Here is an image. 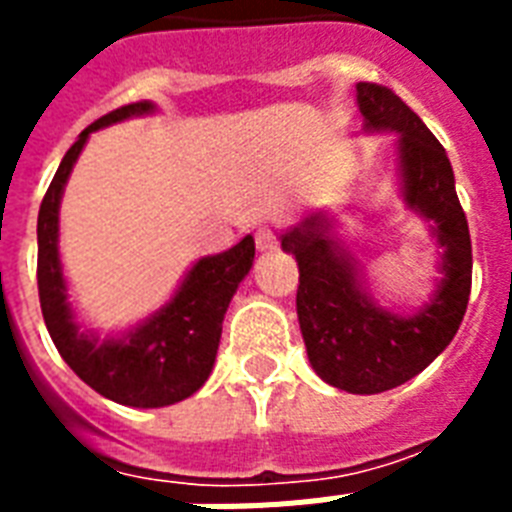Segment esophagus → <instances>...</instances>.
Returning <instances> with one entry per match:
<instances>
[{
    "instance_id": "esophagus-1",
    "label": "esophagus",
    "mask_w": 512,
    "mask_h": 512,
    "mask_svg": "<svg viewBox=\"0 0 512 512\" xmlns=\"http://www.w3.org/2000/svg\"><path fill=\"white\" fill-rule=\"evenodd\" d=\"M255 244L260 252H268V249L279 247V236H276V231H273V228H268V225H265V228H257Z\"/></svg>"
}]
</instances>
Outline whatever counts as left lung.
Segmentation results:
<instances>
[{"instance_id":"1","label":"left lung","mask_w":512,"mask_h":512,"mask_svg":"<svg viewBox=\"0 0 512 512\" xmlns=\"http://www.w3.org/2000/svg\"><path fill=\"white\" fill-rule=\"evenodd\" d=\"M356 100L366 132L398 135L406 207L428 220L441 247V279L430 303L409 316L374 303L353 255L335 239V220L324 212L281 233V249L300 268L297 319L311 366L335 388L372 396L412 380L454 340L468 308L473 252L444 146L388 87L358 82Z\"/></svg>"}]
</instances>
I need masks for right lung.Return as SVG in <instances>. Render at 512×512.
Masks as SVG:
<instances>
[{"label":"right lung","instance_id":"obj_1","mask_svg":"<svg viewBox=\"0 0 512 512\" xmlns=\"http://www.w3.org/2000/svg\"><path fill=\"white\" fill-rule=\"evenodd\" d=\"M151 100H140L100 116L68 148L50 188L44 193L36 239V284L39 303L55 348L76 377L116 404L156 409L193 396L215 366L223 319L231 297L255 260V239H244L220 255L201 257L185 273L170 303H164L138 327L116 337H98L79 327L68 303V287L58 252V212L63 188L92 132L130 116L154 114Z\"/></svg>","mask_w":512,"mask_h":512}]
</instances>
